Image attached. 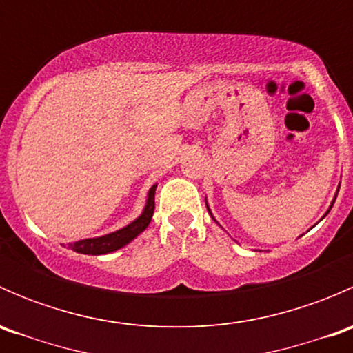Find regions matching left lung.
<instances>
[{
	"mask_svg": "<svg viewBox=\"0 0 353 353\" xmlns=\"http://www.w3.org/2000/svg\"><path fill=\"white\" fill-rule=\"evenodd\" d=\"M334 199H336V198H334ZM334 199H333V203H334ZM331 206H333V205H331ZM206 208H208V206H206ZM208 212H210V210H208ZM326 213H328V212H326Z\"/></svg>",
	"mask_w": 353,
	"mask_h": 353,
	"instance_id": "left-lung-1",
	"label": "left lung"
}]
</instances>
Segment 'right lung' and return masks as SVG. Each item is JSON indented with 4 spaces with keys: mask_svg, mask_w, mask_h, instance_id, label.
<instances>
[{
    "mask_svg": "<svg viewBox=\"0 0 353 353\" xmlns=\"http://www.w3.org/2000/svg\"><path fill=\"white\" fill-rule=\"evenodd\" d=\"M155 188H157V184H154V186L150 188L143 213H141V215L138 216L134 222H131L130 225L123 227L121 230H116V232L108 234V236L95 237V239L77 241V243L70 244V249H73L74 252H81V254H108V252L117 251V249H121L123 245H126L130 241H133L138 234H141L145 229H147L148 223H150V220H152V216H154Z\"/></svg>",
    "mask_w": 353,
    "mask_h": 353,
    "instance_id": "add662e5",
    "label": "right lung"
}]
</instances>
